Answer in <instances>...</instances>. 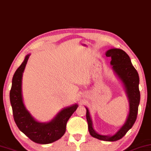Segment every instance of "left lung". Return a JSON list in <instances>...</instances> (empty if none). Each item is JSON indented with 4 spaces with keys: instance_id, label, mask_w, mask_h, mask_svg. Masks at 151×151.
Wrapping results in <instances>:
<instances>
[{
    "instance_id": "obj_1",
    "label": "left lung",
    "mask_w": 151,
    "mask_h": 151,
    "mask_svg": "<svg viewBox=\"0 0 151 151\" xmlns=\"http://www.w3.org/2000/svg\"><path fill=\"white\" fill-rule=\"evenodd\" d=\"M106 57H111L110 64L125 86L126 93L129 99V114L124 125L112 136L101 135L94 131L89 111L86 108V119L88 124L90 134L94 138L106 142H115L122 139L128 130L132 127L137 119L138 106L140 101V92L139 89V78L138 72L133 67L130 59L124 50L120 49H110L106 53Z\"/></svg>"
}]
</instances>
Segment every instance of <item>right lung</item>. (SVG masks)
I'll return each mask as SVG.
<instances>
[{
    "mask_svg": "<svg viewBox=\"0 0 151 151\" xmlns=\"http://www.w3.org/2000/svg\"><path fill=\"white\" fill-rule=\"evenodd\" d=\"M29 55L18 68L12 79L9 99L14 119L18 128L32 141L37 144H47L57 141L65 134L66 124L72 114L77 110V104L64 108L49 123H39L26 110L21 93L22 76Z\"/></svg>",
    "mask_w": 151,
    "mask_h": 151,
    "instance_id": "1",
    "label": "right lung"
}]
</instances>
